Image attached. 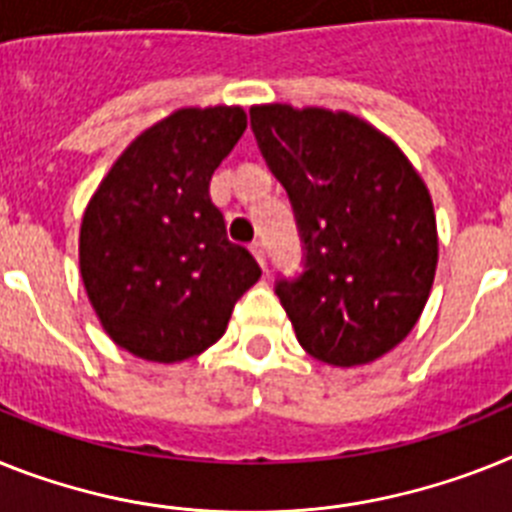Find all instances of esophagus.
I'll use <instances>...</instances> for the list:
<instances>
[{"mask_svg":"<svg viewBox=\"0 0 512 512\" xmlns=\"http://www.w3.org/2000/svg\"><path fill=\"white\" fill-rule=\"evenodd\" d=\"M249 252H252V255H255V260L257 263H260V268H265V247H263V242H252L249 244Z\"/></svg>","mask_w":512,"mask_h":512,"instance_id":"obj_1","label":"esophagus"}]
</instances>
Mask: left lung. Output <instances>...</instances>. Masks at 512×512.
Here are the masks:
<instances>
[{
  "instance_id": "obj_1",
  "label": "left lung",
  "mask_w": 512,
  "mask_h": 512,
  "mask_svg": "<svg viewBox=\"0 0 512 512\" xmlns=\"http://www.w3.org/2000/svg\"><path fill=\"white\" fill-rule=\"evenodd\" d=\"M249 124L302 242V273L276 278L296 338L328 364L372 362L409 336L435 281L422 176L351 114L270 103L252 106Z\"/></svg>"
}]
</instances>
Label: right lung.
<instances>
[{
    "instance_id": "add662e5",
    "label": "right lung",
    "mask_w": 512,
    "mask_h": 512,
    "mask_svg": "<svg viewBox=\"0 0 512 512\" xmlns=\"http://www.w3.org/2000/svg\"><path fill=\"white\" fill-rule=\"evenodd\" d=\"M244 130L239 106L176 111L124 150L85 210V291L103 330L140 359L171 364L213 346L260 278L210 200V176Z\"/></svg>"
}]
</instances>
